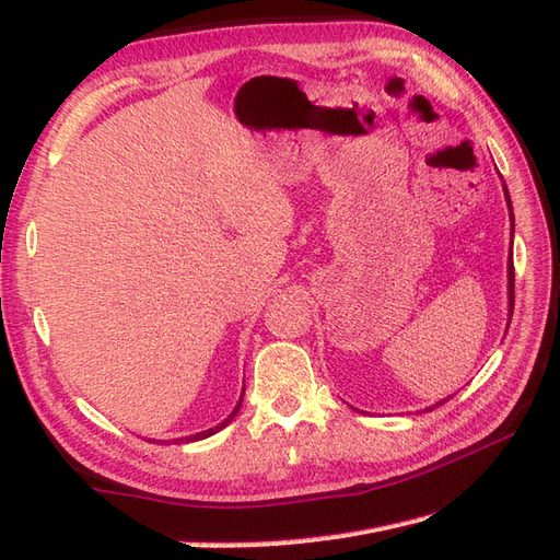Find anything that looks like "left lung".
Listing matches in <instances>:
<instances>
[{"mask_svg":"<svg viewBox=\"0 0 560 560\" xmlns=\"http://www.w3.org/2000/svg\"><path fill=\"white\" fill-rule=\"evenodd\" d=\"M502 189H504L506 208H510L512 238H514V208H512V198H510V191H506V184L504 182H502ZM506 311H510V315H506V322H512V313H514V259H512V252H510V259H506ZM506 329H510V325H506ZM446 399H451V397H446ZM446 399H442L439 404H444ZM439 404H434V406H439ZM434 406H432V409H434Z\"/></svg>","mask_w":560,"mask_h":560,"instance_id":"obj_1","label":"left lung"}]
</instances>
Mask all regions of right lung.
Returning a JSON list of instances; mask_svg holds the SVG:
<instances>
[{
    "instance_id": "right-lung-1",
    "label": "right lung",
    "mask_w": 560,
    "mask_h": 560,
    "mask_svg": "<svg viewBox=\"0 0 560 560\" xmlns=\"http://www.w3.org/2000/svg\"><path fill=\"white\" fill-rule=\"evenodd\" d=\"M243 395H245V387H243ZM241 404H243V397L238 399V404H235V409L222 420V422H219V425H214V428H210V430H202V432H196V434H191V436H179V439H173V442L175 444H189V442H200V439H208V436H212V434H217L219 430H224L226 425H229V422L235 418V413H238L241 411Z\"/></svg>"
}]
</instances>
